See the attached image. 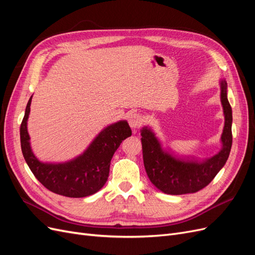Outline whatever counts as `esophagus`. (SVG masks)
<instances>
[{
	"mask_svg": "<svg viewBox=\"0 0 255 255\" xmlns=\"http://www.w3.org/2000/svg\"><path fill=\"white\" fill-rule=\"evenodd\" d=\"M142 120L143 119L139 114L134 113V114H130L128 116V125H129L130 128H134V129L137 128H139L141 126Z\"/></svg>",
	"mask_w": 255,
	"mask_h": 255,
	"instance_id": "esophagus-1",
	"label": "esophagus"
}]
</instances>
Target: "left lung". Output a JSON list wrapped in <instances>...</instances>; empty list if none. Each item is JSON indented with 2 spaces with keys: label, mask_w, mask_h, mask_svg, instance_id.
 <instances>
[{
  "label": "left lung",
  "mask_w": 255,
  "mask_h": 255,
  "mask_svg": "<svg viewBox=\"0 0 255 255\" xmlns=\"http://www.w3.org/2000/svg\"><path fill=\"white\" fill-rule=\"evenodd\" d=\"M226 80L220 81V100L225 115L221 135V150L205 159L179 157L170 150H164L151 128L143 127L141 132L144 169L151 183L168 195L192 194L210 184L227 163L232 146V107Z\"/></svg>",
  "instance_id": "obj_1"
}]
</instances>
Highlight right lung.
Here are the masks:
<instances>
[{
	"instance_id": "add662e5",
	"label": "right lung",
	"mask_w": 255,
	"mask_h": 255,
	"mask_svg": "<svg viewBox=\"0 0 255 255\" xmlns=\"http://www.w3.org/2000/svg\"><path fill=\"white\" fill-rule=\"evenodd\" d=\"M32 98H29L20 127L23 156L30 171L45 188L69 198H83L101 189L110 174L111 160L122 140L132 135L127 120L110 125L100 132L81 155L65 163H43L32 151L27 132V119Z\"/></svg>"
}]
</instances>
